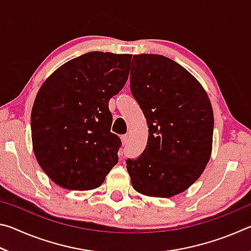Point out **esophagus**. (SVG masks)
Here are the masks:
<instances>
[{"mask_svg": "<svg viewBox=\"0 0 251 251\" xmlns=\"http://www.w3.org/2000/svg\"><path fill=\"white\" fill-rule=\"evenodd\" d=\"M121 139H122L123 145H126L127 142H128V135H122L121 136Z\"/></svg>", "mask_w": 251, "mask_h": 251, "instance_id": "esophagus-1", "label": "esophagus"}]
</instances>
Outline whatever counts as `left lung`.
Instances as JSON below:
<instances>
[{
    "instance_id": "obj_1",
    "label": "left lung",
    "mask_w": 251,
    "mask_h": 251,
    "mask_svg": "<svg viewBox=\"0 0 251 251\" xmlns=\"http://www.w3.org/2000/svg\"><path fill=\"white\" fill-rule=\"evenodd\" d=\"M130 91L148 126L145 151L127 159L133 188L169 198L188 189L210 159L214 113L201 84L163 55H134Z\"/></svg>"
}]
</instances>
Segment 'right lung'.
Wrapping results in <instances>:
<instances>
[{
	"instance_id": "right-lung-1",
	"label": "right lung",
	"mask_w": 251,
	"mask_h": 251,
	"mask_svg": "<svg viewBox=\"0 0 251 251\" xmlns=\"http://www.w3.org/2000/svg\"><path fill=\"white\" fill-rule=\"evenodd\" d=\"M130 54L90 52L42 84L31 114L33 151L50 180L70 190L97 188L118 161L108 101L128 79Z\"/></svg>"
}]
</instances>
